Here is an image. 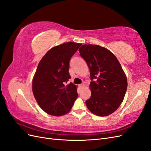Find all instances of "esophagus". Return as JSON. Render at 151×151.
Returning <instances> with one entry per match:
<instances>
[{
	"mask_svg": "<svg viewBox=\"0 0 151 151\" xmlns=\"http://www.w3.org/2000/svg\"><path fill=\"white\" fill-rule=\"evenodd\" d=\"M84 86V84L83 83H82L81 84H80V87H81V88H83Z\"/></svg>",
	"mask_w": 151,
	"mask_h": 151,
	"instance_id": "esophagus-1",
	"label": "esophagus"
}]
</instances>
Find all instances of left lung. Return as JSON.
<instances>
[{"label":"left lung","instance_id":"left-lung-1","mask_svg":"<svg viewBox=\"0 0 151 151\" xmlns=\"http://www.w3.org/2000/svg\"><path fill=\"white\" fill-rule=\"evenodd\" d=\"M80 55L89 68L91 96L86 101L94 115L106 116L120 106L127 89L125 74L116 57L109 50L96 45H83Z\"/></svg>","mask_w":151,"mask_h":151}]
</instances>
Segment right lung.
<instances>
[{
    "label": "right lung",
    "mask_w": 151,
    "mask_h": 151,
    "mask_svg": "<svg viewBox=\"0 0 151 151\" xmlns=\"http://www.w3.org/2000/svg\"><path fill=\"white\" fill-rule=\"evenodd\" d=\"M81 45L67 42L53 47L38 63L32 89L38 105L49 115L67 114L78 97L77 86L66 83L70 79V60Z\"/></svg>",
    "instance_id": "obj_1"
}]
</instances>
